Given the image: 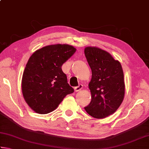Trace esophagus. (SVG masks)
<instances>
[{"label":"esophagus","mask_w":149,"mask_h":149,"mask_svg":"<svg viewBox=\"0 0 149 149\" xmlns=\"http://www.w3.org/2000/svg\"><path fill=\"white\" fill-rule=\"evenodd\" d=\"M82 88H83V85H79L77 87H75L74 88V91L75 92L80 91L82 89Z\"/></svg>","instance_id":"34e87169"}]
</instances>
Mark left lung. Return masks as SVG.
Wrapping results in <instances>:
<instances>
[{"instance_id":"1","label":"left lung","mask_w":149,"mask_h":149,"mask_svg":"<svg viewBox=\"0 0 149 149\" xmlns=\"http://www.w3.org/2000/svg\"><path fill=\"white\" fill-rule=\"evenodd\" d=\"M84 52L92 72L89 84L91 101L85 110L93 118H104L114 114L123 100L125 84L122 65L99 48L87 47Z\"/></svg>"}]
</instances>
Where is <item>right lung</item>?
I'll use <instances>...</instances> for the list:
<instances>
[{
  "mask_svg": "<svg viewBox=\"0 0 149 149\" xmlns=\"http://www.w3.org/2000/svg\"><path fill=\"white\" fill-rule=\"evenodd\" d=\"M75 51L69 45H52L30 56L22 76V90L27 104L35 112H52L65 96L74 93L62 65Z\"/></svg>",
  "mask_w": 149,
  "mask_h": 149,
  "instance_id": "obj_1",
  "label": "right lung"
}]
</instances>
